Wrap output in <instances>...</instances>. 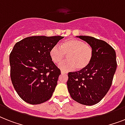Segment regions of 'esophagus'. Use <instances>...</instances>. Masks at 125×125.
<instances>
[{
    "label": "esophagus",
    "mask_w": 125,
    "mask_h": 125,
    "mask_svg": "<svg viewBox=\"0 0 125 125\" xmlns=\"http://www.w3.org/2000/svg\"><path fill=\"white\" fill-rule=\"evenodd\" d=\"M61 73L62 74H67V72H66V71H61Z\"/></svg>",
    "instance_id": "34e87169"
}]
</instances>
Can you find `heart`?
Returning a JSON list of instances; mask_svg holds the SVG:
<instances>
[{"instance_id":"obj_1","label":"heart","mask_w":125,"mask_h":125,"mask_svg":"<svg viewBox=\"0 0 125 125\" xmlns=\"http://www.w3.org/2000/svg\"><path fill=\"white\" fill-rule=\"evenodd\" d=\"M66 55L68 60L59 64V67L65 71L74 68L81 71L87 68L91 63L93 50L91 46L82 41L75 38H69L61 42L59 47L54 46L49 51L51 60L56 64L63 60Z\"/></svg>"}]
</instances>
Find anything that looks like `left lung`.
<instances>
[{
  "mask_svg": "<svg viewBox=\"0 0 125 125\" xmlns=\"http://www.w3.org/2000/svg\"><path fill=\"white\" fill-rule=\"evenodd\" d=\"M77 37L93 48V59L85 69L69 73L67 85L73 100L91 106L99 103L110 88L117 68L116 54L104 41L91 36Z\"/></svg>",
  "mask_w": 125,
  "mask_h": 125,
  "instance_id": "1",
  "label": "left lung"
}]
</instances>
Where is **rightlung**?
Instances as JSON below:
<instances>
[{
  "mask_svg": "<svg viewBox=\"0 0 125 125\" xmlns=\"http://www.w3.org/2000/svg\"><path fill=\"white\" fill-rule=\"evenodd\" d=\"M62 36H32L16 43L10 55V77L26 103L39 104L52 95L60 70L51 60L50 49Z\"/></svg>",
  "mask_w": 125,
  "mask_h": 125,
  "instance_id": "add662e5",
  "label": "right lung"
}]
</instances>
